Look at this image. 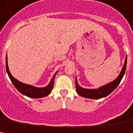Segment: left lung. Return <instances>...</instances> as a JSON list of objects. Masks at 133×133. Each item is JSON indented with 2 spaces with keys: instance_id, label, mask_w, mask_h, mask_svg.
<instances>
[{
  "instance_id": "left-lung-1",
  "label": "left lung",
  "mask_w": 133,
  "mask_h": 133,
  "mask_svg": "<svg viewBox=\"0 0 133 133\" xmlns=\"http://www.w3.org/2000/svg\"><path fill=\"white\" fill-rule=\"evenodd\" d=\"M126 66H127V57L124 61V64L122 67V72H120L117 78L110 83L99 88L98 89H86L82 88L78 85L77 78H76L75 79V89H76L77 93L83 97L89 98V99H100V98L105 97L106 96L109 95L112 91H114L115 89L118 86L119 83L122 81L125 72V70H126Z\"/></svg>"
}]
</instances>
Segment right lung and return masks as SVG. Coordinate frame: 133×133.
Masks as SVG:
<instances>
[{"label":"right lung","instance_id":"add662e5","mask_svg":"<svg viewBox=\"0 0 133 133\" xmlns=\"http://www.w3.org/2000/svg\"><path fill=\"white\" fill-rule=\"evenodd\" d=\"M6 72L8 73V75L10 78L11 81L12 82V83L14 84L15 88L18 90L19 91L21 94H23L24 95L27 96L28 97L31 98H40L44 97L45 96H48V94H50V92L52 91L53 85H54V78L55 76L56 75L57 72L54 74L53 77L51 79L50 83H49V85L46 87L44 88H36L32 85H27L21 82H19L17 80H16L15 78L13 77V76L11 75L10 72L9 70V67H8V63H7V56L6 58Z\"/></svg>","mask_w":133,"mask_h":133}]
</instances>
